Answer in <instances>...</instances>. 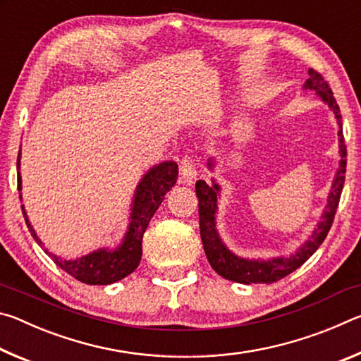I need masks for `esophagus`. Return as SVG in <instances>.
Here are the masks:
<instances>
[{"instance_id":"obj_1","label":"esophagus","mask_w":361,"mask_h":361,"mask_svg":"<svg viewBox=\"0 0 361 361\" xmlns=\"http://www.w3.org/2000/svg\"><path fill=\"white\" fill-rule=\"evenodd\" d=\"M180 170H181V178L186 185H192L195 176H197V170H195V166L192 164L191 157H183L180 162Z\"/></svg>"}]
</instances>
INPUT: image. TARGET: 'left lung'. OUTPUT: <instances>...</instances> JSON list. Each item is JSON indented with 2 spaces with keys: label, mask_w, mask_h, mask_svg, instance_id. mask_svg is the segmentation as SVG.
Masks as SVG:
<instances>
[{
  "label": "left lung",
  "mask_w": 361,
  "mask_h": 361,
  "mask_svg": "<svg viewBox=\"0 0 361 361\" xmlns=\"http://www.w3.org/2000/svg\"><path fill=\"white\" fill-rule=\"evenodd\" d=\"M304 89L315 90L317 95L320 97L322 102H325L329 106V109L334 113V118L338 121L339 126V154L341 162L339 169L336 172V176L333 180L331 191L328 194V204L326 209L322 215V221L317 226L312 235L309 237V240L298 250L296 253H293L288 258H272V259H245L240 256L229 252L228 247L224 245L223 240L219 239V234L216 231V209H218V194L219 186L215 181H212L213 185L209 186L204 180H199L195 183V194L199 199V226H200V239L204 243V250L209 259L210 266L215 269L219 276L232 280L237 283H272L279 282L280 279H283L296 271L298 267H301L310 256H312L317 248H319L325 237L328 235L329 228H331L333 219L338 210L342 186H344L345 180V166H347V149L344 143V135H342V118L338 103H336L334 95L329 89L328 82L323 79L319 71L310 68L309 70V79L304 84ZM209 167L212 169V159L209 161Z\"/></svg>",
  "instance_id": "1"
}]
</instances>
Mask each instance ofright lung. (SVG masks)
Here are the masks:
<instances>
[{
    "mask_svg": "<svg viewBox=\"0 0 361 361\" xmlns=\"http://www.w3.org/2000/svg\"><path fill=\"white\" fill-rule=\"evenodd\" d=\"M20 167V151L17 159V169ZM176 176H178V166L173 161L161 162L145 173L142 181L138 183L135 197H133L130 223L121 245L114 250L100 248L97 252L82 256L78 259H62L57 255L46 253L51 256L54 262L63 269L71 277L87 285H109L122 280L132 274L142 259V240L149 219L154 215L159 205L162 204L166 195L172 186H175ZM17 188L22 189L20 173L17 175ZM22 199V195H20ZM22 213L25 223L32 232L33 239L39 243L41 240L36 235L33 226L30 224L25 209L22 205Z\"/></svg>",
    "mask_w": 361,
    "mask_h": 361,
    "instance_id": "1",
    "label": "right lung"
}]
</instances>
